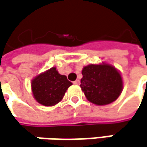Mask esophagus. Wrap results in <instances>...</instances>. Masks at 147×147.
Instances as JSON below:
<instances>
[{"mask_svg": "<svg viewBox=\"0 0 147 147\" xmlns=\"http://www.w3.org/2000/svg\"><path fill=\"white\" fill-rule=\"evenodd\" d=\"M73 84H75V85H79V84H80V81H79V80H76V81L73 82Z\"/></svg>", "mask_w": 147, "mask_h": 147, "instance_id": "34e87169", "label": "esophagus"}]
</instances>
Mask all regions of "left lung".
Returning a JSON list of instances; mask_svg holds the SVG:
<instances>
[{
  "mask_svg": "<svg viewBox=\"0 0 147 147\" xmlns=\"http://www.w3.org/2000/svg\"><path fill=\"white\" fill-rule=\"evenodd\" d=\"M82 73L80 86L86 99L95 105L105 106L115 101L123 90L121 75L110 64L86 65Z\"/></svg>",
  "mask_w": 147,
  "mask_h": 147,
  "instance_id": "1",
  "label": "left lung"
}]
</instances>
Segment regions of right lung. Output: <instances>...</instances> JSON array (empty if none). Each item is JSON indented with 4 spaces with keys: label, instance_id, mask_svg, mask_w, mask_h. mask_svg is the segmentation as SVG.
Instances as JSON below:
<instances>
[{
    "label": "right lung",
    "instance_id": "obj_1",
    "mask_svg": "<svg viewBox=\"0 0 147 147\" xmlns=\"http://www.w3.org/2000/svg\"><path fill=\"white\" fill-rule=\"evenodd\" d=\"M71 85L65 76L59 74L56 67H52L33 78L31 91L38 103L45 107H52L62 100Z\"/></svg>",
    "mask_w": 147,
    "mask_h": 147
}]
</instances>
